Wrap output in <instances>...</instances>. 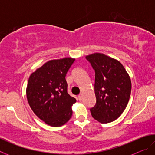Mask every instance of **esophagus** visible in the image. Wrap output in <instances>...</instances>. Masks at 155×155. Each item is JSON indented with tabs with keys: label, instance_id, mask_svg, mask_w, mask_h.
<instances>
[{
	"label": "esophagus",
	"instance_id": "obj_1",
	"mask_svg": "<svg viewBox=\"0 0 155 155\" xmlns=\"http://www.w3.org/2000/svg\"><path fill=\"white\" fill-rule=\"evenodd\" d=\"M78 99L80 101H82V99H83V96H82V94H80V95H78Z\"/></svg>",
	"mask_w": 155,
	"mask_h": 155
}]
</instances>
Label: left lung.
Returning <instances> with one entry per match:
<instances>
[{
  "label": "left lung",
  "instance_id": "obj_1",
  "mask_svg": "<svg viewBox=\"0 0 155 155\" xmlns=\"http://www.w3.org/2000/svg\"><path fill=\"white\" fill-rule=\"evenodd\" d=\"M95 71V106L90 109L94 119L101 123L111 122L121 115L127 106L131 81L122 64L102 53L85 57Z\"/></svg>",
  "mask_w": 155,
  "mask_h": 155
}]
</instances>
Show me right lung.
<instances>
[{
  "instance_id": "1",
  "label": "right lung",
  "mask_w": 155,
  "mask_h": 155,
  "mask_svg": "<svg viewBox=\"0 0 155 155\" xmlns=\"http://www.w3.org/2000/svg\"><path fill=\"white\" fill-rule=\"evenodd\" d=\"M74 59L51 60L28 78L27 97L37 116L51 127H61L70 119L76 99L68 93L65 76Z\"/></svg>"
}]
</instances>
